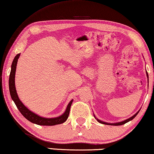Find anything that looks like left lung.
<instances>
[{"label": "left lung", "instance_id": "obj_1", "mask_svg": "<svg viewBox=\"0 0 154 154\" xmlns=\"http://www.w3.org/2000/svg\"><path fill=\"white\" fill-rule=\"evenodd\" d=\"M146 76H147V78H149L147 72H146ZM139 111H137V113L134 115V116H133L132 117H131L130 118L127 119V120H124V121H122V122H117V123H107V122H103V121H101V120H100L99 119L96 118L95 116H94V117H95V118L96 119H97V120L98 122H99L100 123H101V124H104V125H113V126H119V125H125V124H126L127 122H129V121H131V120H132L133 119H134V118H135V117H136V116H137V113H139Z\"/></svg>", "mask_w": 154, "mask_h": 154}]
</instances>
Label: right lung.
Segmentation results:
<instances>
[{"label":"right lung","mask_w":154,"mask_h":154,"mask_svg":"<svg viewBox=\"0 0 154 154\" xmlns=\"http://www.w3.org/2000/svg\"><path fill=\"white\" fill-rule=\"evenodd\" d=\"M20 54H17L14 59L13 62L11 63V72L10 75V79H9V88H10V95L12 100L14 102L16 106L18 108L23 116L26 118L27 120H29L31 122L38 125H43V126H53L62 124L64 122H66L68 118L70 113V109L71 104H72L73 100H72L68 104L67 108H66L65 112L61 116L57 117V118H46L41 117L36 113H33L31 111L27 109V108L23 104L21 101L19 100L18 96L17 95V90L15 87V73L16 69H17V65L18 59L19 58Z\"/></svg>","instance_id":"obj_1"}]
</instances>
